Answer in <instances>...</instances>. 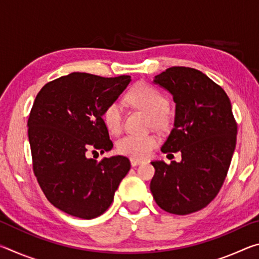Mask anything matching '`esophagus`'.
<instances>
[{"mask_svg": "<svg viewBox=\"0 0 259 259\" xmlns=\"http://www.w3.org/2000/svg\"><path fill=\"white\" fill-rule=\"evenodd\" d=\"M143 162H144L143 160L135 159V157H131V159H130V163H131V165H133V166H136V165H138V164H142Z\"/></svg>", "mask_w": 259, "mask_h": 259, "instance_id": "esophagus-1", "label": "esophagus"}]
</instances>
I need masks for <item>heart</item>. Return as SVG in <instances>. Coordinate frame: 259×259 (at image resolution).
Returning a JSON list of instances; mask_svg holds the SVG:
<instances>
[{
  "label": "heart",
  "mask_w": 259,
  "mask_h": 259,
  "mask_svg": "<svg viewBox=\"0 0 259 259\" xmlns=\"http://www.w3.org/2000/svg\"><path fill=\"white\" fill-rule=\"evenodd\" d=\"M128 102L150 115L154 128L164 129L168 125L169 102L159 90L146 83H138L129 90ZM103 121L111 134L117 135L122 129V106L117 102L109 103L103 112ZM159 139L154 135H126L117 142V152L135 159L146 157L154 150Z\"/></svg>",
  "instance_id": "b5f03b06"
}]
</instances>
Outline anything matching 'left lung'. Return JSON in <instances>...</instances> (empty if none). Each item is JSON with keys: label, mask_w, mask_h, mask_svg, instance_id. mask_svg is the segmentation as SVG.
I'll return each instance as SVG.
<instances>
[{"label": "left lung", "mask_w": 259, "mask_h": 259, "mask_svg": "<svg viewBox=\"0 0 259 259\" xmlns=\"http://www.w3.org/2000/svg\"><path fill=\"white\" fill-rule=\"evenodd\" d=\"M172 95L174 128L161 151H181L182 161H153L151 192L164 211L188 214L216 198L235 150L236 126L230 98L198 69L170 67L154 77Z\"/></svg>", "instance_id": "obj_1"}]
</instances>
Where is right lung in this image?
<instances>
[{
  "label": "right lung",
  "instance_id": "right-lung-1",
  "mask_svg": "<svg viewBox=\"0 0 259 259\" xmlns=\"http://www.w3.org/2000/svg\"><path fill=\"white\" fill-rule=\"evenodd\" d=\"M131 81L74 72L51 81L34 100L28 117L33 170L47 199L71 216L91 219L108 209L130 170L128 157L97 161L88 151L113 148L103 112Z\"/></svg>",
  "mask_w": 259,
  "mask_h": 259
}]
</instances>
